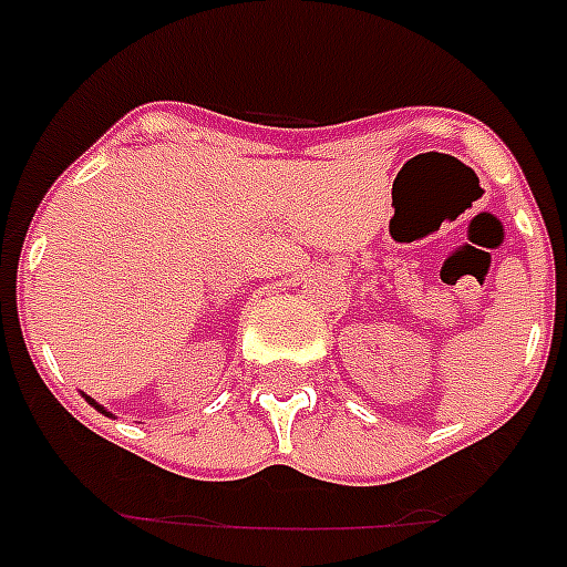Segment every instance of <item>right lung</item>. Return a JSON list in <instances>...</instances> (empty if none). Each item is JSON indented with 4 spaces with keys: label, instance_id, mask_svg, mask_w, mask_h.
<instances>
[{
    "label": "right lung",
    "instance_id": "right-lung-1",
    "mask_svg": "<svg viewBox=\"0 0 567 567\" xmlns=\"http://www.w3.org/2000/svg\"><path fill=\"white\" fill-rule=\"evenodd\" d=\"M87 401H90V398H87ZM90 404L96 406V410H102V412H104V406H99V404H96V401H90Z\"/></svg>",
    "mask_w": 567,
    "mask_h": 567
}]
</instances>
